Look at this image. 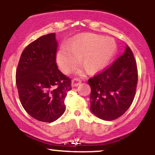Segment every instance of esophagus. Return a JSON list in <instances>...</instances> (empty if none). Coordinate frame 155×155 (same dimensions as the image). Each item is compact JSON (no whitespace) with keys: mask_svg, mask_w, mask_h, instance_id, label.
Returning a JSON list of instances; mask_svg holds the SVG:
<instances>
[{"mask_svg":"<svg viewBox=\"0 0 155 155\" xmlns=\"http://www.w3.org/2000/svg\"><path fill=\"white\" fill-rule=\"evenodd\" d=\"M81 80H79V79H74V80H72V81H71V86H72L73 87H77L78 85H79V84H81Z\"/></svg>","mask_w":155,"mask_h":155,"instance_id":"34e87169","label":"esophagus"}]
</instances>
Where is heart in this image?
I'll return each mask as SVG.
<instances>
[{
  "mask_svg": "<svg viewBox=\"0 0 155 155\" xmlns=\"http://www.w3.org/2000/svg\"><path fill=\"white\" fill-rule=\"evenodd\" d=\"M117 45L115 40L93 34L77 37L68 45H62L57 54L59 68L64 74H70L79 64L92 74L103 71L115 55ZM84 74L82 69L77 71Z\"/></svg>",
  "mask_w": 155,
  "mask_h": 155,
  "instance_id": "heart-1",
  "label": "heart"
}]
</instances>
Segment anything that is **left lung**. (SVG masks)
Returning <instances> with one entry per match:
<instances>
[{
    "mask_svg": "<svg viewBox=\"0 0 155 155\" xmlns=\"http://www.w3.org/2000/svg\"><path fill=\"white\" fill-rule=\"evenodd\" d=\"M137 83V64L127 45L124 53L110 68L88 80L91 112L104 120L121 116L133 101Z\"/></svg>",
    "mask_w": 155,
    "mask_h": 155,
    "instance_id": "1",
    "label": "left lung"
}]
</instances>
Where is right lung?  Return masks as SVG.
Returning a JSON list of instances; mask_svg holds the SVG:
<instances>
[{
    "label": "right lung",
    "instance_id": "1",
    "mask_svg": "<svg viewBox=\"0 0 155 155\" xmlns=\"http://www.w3.org/2000/svg\"><path fill=\"white\" fill-rule=\"evenodd\" d=\"M58 43L55 33L39 37L23 50L16 71L20 102L32 118L57 120L65 110L64 99L71 81L56 63Z\"/></svg>",
    "mask_w": 155,
    "mask_h": 155
}]
</instances>
